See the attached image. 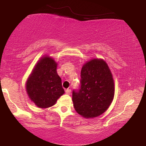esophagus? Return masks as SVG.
Returning <instances> with one entry per match:
<instances>
[{
  "instance_id": "obj_1",
  "label": "esophagus",
  "mask_w": 146,
  "mask_h": 146,
  "mask_svg": "<svg viewBox=\"0 0 146 146\" xmlns=\"http://www.w3.org/2000/svg\"><path fill=\"white\" fill-rule=\"evenodd\" d=\"M65 92H66V94L70 95L71 94V90L70 89H66L65 90Z\"/></svg>"
}]
</instances>
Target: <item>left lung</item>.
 I'll return each mask as SVG.
<instances>
[{
    "mask_svg": "<svg viewBox=\"0 0 146 146\" xmlns=\"http://www.w3.org/2000/svg\"><path fill=\"white\" fill-rule=\"evenodd\" d=\"M80 85L72 91L76 111L86 118L102 114L111 104L114 84L110 70L103 60H92L83 66Z\"/></svg>",
    "mask_w": 146,
    "mask_h": 146,
    "instance_id": "obj_1",
    "label": "left lung"
}]
</instances>
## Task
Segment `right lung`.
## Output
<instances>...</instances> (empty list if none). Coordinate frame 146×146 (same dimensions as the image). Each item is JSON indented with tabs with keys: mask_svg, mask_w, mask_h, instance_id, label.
Listing matches in <instances>:
<instances>
[{
	"mask_svg": "<svg viewBox=\"0 0 146 146\" xmlns=\"http://www.w3.org/2000/svg\"><path fill=\"white\" fill-rule=\"evenodd\" d=\"M57 64L50 57L40 60L27 82L30 98L41 108L54 105L64 93L62 80L56 72Z\"/></svg>",
	"mask_w": 146,
	"mask_h": 146,
	"instance_id": "obj_1",
	"label": "right lung"
}]
</instances>
